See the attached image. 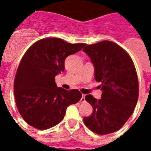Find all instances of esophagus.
Instances as JSON below:
<instances>
[{"label": "esophagus", "mask_w": 151, "mask_h": 151, "mask_svg": "<svg viewBox=\"0 0 151 151\" xmlns=\"http://www.w3.org/2000/svg\"><path fill=\"white\" fill-rule=\"evenodd\" d=\"M85 94H82V98H81V100H80V102H81V103H84V102H85Z\"/></svg>", "instance_id": "esophagus-1"}]
</instances>
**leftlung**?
I'll list each match as a JSON object with an SVG mask.
<instances>
[{
    "label": "left lung",
    "mask_w": 151,
    "mask_h": 151,
    "mask_svg": "<svg viewBox=\"0 0 151 151\" xmlns=\"http://www.w3.org/2000/svg\"><path fill=\"white\" fill-rule=\"evenodd\" d=\"M94 66V78L101 82V99L91 94L85 99L93 107L85 125L97 134L115 132L132 116L138 99V79L134 63L122 47L103 41L84 47Z\"/></svg>",
    "instance_id": "8db88e82"
}]
</instances>
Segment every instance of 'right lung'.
Segmentation results:
<instances>
[{"label": "right lung", "mask_w": 151, "mask_h": 151, "mask_svg": "<svg viewBox=\"0 0 151 151\" xmlns=\"http://www.w3.org/2000/svg\"><path fill=\"white\" fill-rule=\"evenodd\" d=\"M85 45L67 43L61 38H43L26 50L14 79L17 109L31 126L50 129L63 120L67 106L82 98L77 89L57 88L55 76L64 71V61Z\"/></svg>", "instance_id": "1"}]
</instances>
